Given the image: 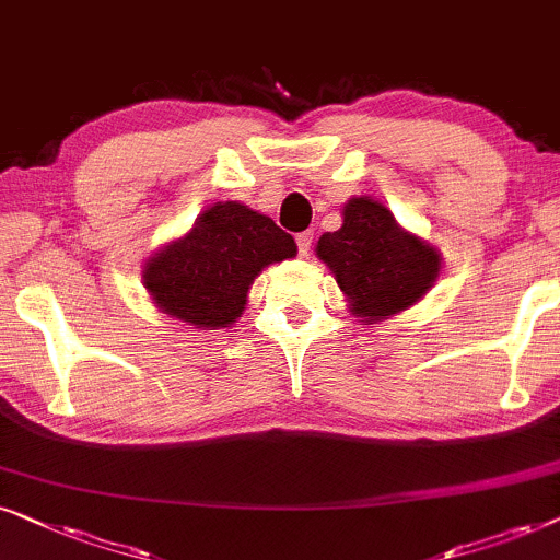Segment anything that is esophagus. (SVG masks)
Wrapping results in <instances>:
<instances>
[{"mask_svg": "<svg viewBox=\"0 0 560 560\" xmlns=\"http://www.w3.org/2000/svg\"><path fill=\"white\" fill-rule=\"evenodd\" d=\"M312 241H315V235H312L310 230H304V233L296 235V250H300V256H302V258H307V256H310V250H312Z\"/></svg>", "mask_w": 560, "mask_h": 560, "instance_id": "esophagus-1", "label": "esophagus"}]
</instances>
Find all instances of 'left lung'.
Segmentation results:
<instances>
[{
	"mask_svg": "<svg viewBox=\"0 0 560 560\" xmlns=\"http://www.w3.org/2000/svg\"><path fill=\"white\" fill-rule=\"evenodd\" d=\"M317 256L330 266L355 315L369 323L415 304L441 271L438 250L405 233L394 214L369 197L350 199L342 228L317 241Z\"/></svg>",
	"mask_w": 560,
	"mask_h": 560,
	"instance_id": "8db88e82",
	"label": "left lung"
}]
</instances>
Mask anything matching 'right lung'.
Segmentation results:
<instances>
[{
    "label": "right lung",
    "instance_id": "1",
    "mask_svg": "<svg viewBox=\"0 0 560 560\" xmlns=\"http://www.w3.org/2000/svg\"><path fill=\"white\" fill-rule=\"evenodd\" d=\"M294 253V237L271 218L245 205L218 202L182 241L148 260L143 284L166 315L218 330L243 315L253 279Z\"/></svg>",
    "mask_w": 560,
    "mask_h": 560
}]
</instances>
